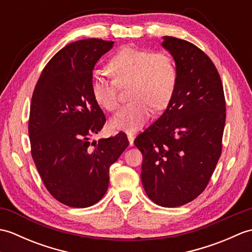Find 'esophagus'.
<instances>
[{
    "mask_svg": "<svg viewBox=\"0 0 252 252\" xmlns=\"http://www.w3.org/2000/svg\"><path fill=\"white\" fill-rule=\"evenodd\" d=\"M127 140H129V143H130V146H133L134 145V135L132 134V133H127Z\"/></svg>",
    "mask_w": 252,
    "mask_h": 252,
    "instance_id": "obj_1",
    "label": "esophagus"
}]
</instances>
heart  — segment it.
<instances>
[{"instance_id": "1", "label": "heart", "mask_w": 252, "mask_h": 252, "mask_svg": "<svg viewBox=\"0 0 252 252\" xmlns=\"http://www.w3.org/2000/svg\"><path fill=\"white\" fill-rule=\"evenodd\" d=\"M107 70L112 80L93 77L91 91L101 108L114 111L119 106L118 87L130 85V104L111 118L116 131L134 132L151 118L153 108L164 109L172 98L176 85V68L165 53L126 46L109 61Z\"/></svg>"}]
</instances>
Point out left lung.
<instances>
[{
    "mask_svg": "<svg viewBox=\"0 0 252 252\" xmlns=\"http://www.w3.org/2000/svg\"><path fill=\"white\" fill-rule=\"evenodd\" d=\"M162 39L175 63V90L167 109L134 144L143 155L141 180L149 199L173 208L205 190L221 156L226 114L210 58L185 40Z\"/></svg>",
    "mask_w": 252,
    "mask_h": 252,
    "instance_id": "8db88e82",
    "label": "left lung"
}]
</instances>
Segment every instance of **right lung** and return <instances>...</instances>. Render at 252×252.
<instances>
[{"label":"right lung","mask_w":252,"mask_h":252,"mask_svg":"<svg viewBox=\"0 0 252 252\" xmlns=\"http://www.w3.org/2000/svg\"><path fill=\"white\" fill-rule=\"evenodd\" d=\"M114 41L72 42L53 56L32 95L31 155L50 194L63 205L87 208L108 189L109 168L129 146L125 133L91 143L106 122L91 81Z\"/></svg>","instance_id":"1"}]
</instances>
